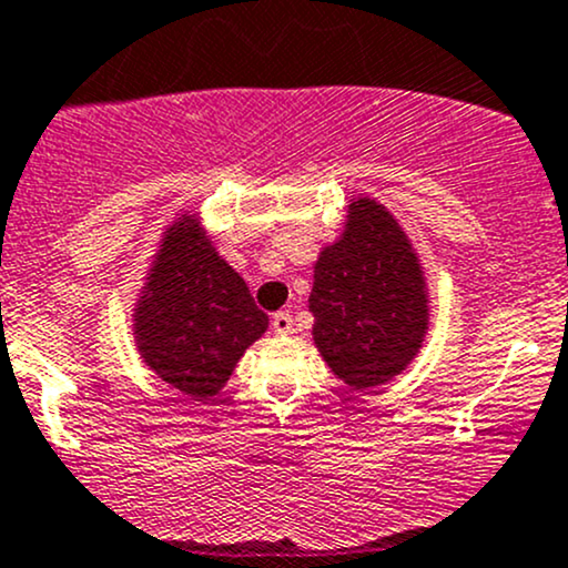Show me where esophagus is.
I'll list each match as a JSON object with an SVG mask.
<instances>
[{
    "instance_id": "34e87169",
    "label": "esophagus",
    "mask_w": 568,
    "mask_h": 568,
    "mask_svg": "<svg viewBox=\"0 0 568 568\" xmlns=\"http://www.w3.org/2000/svg\"><path fill=\"white\" fill-rule=\"evenodd\" d=\"M271 327L276 335H290L295 331V322H292V314H286V311H278V314H273L271 320Z\"/></svg>"
}]
</instances>
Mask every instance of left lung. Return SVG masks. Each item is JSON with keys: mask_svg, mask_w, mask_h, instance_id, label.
Here are the masks:
<instances>
[{"mask_svg": "<svg viewBox=\"0 0 568 568\" xmlns=\"http://www.w3.org/2000/svg\"><path fill=\"white\" fill-rule=\"evenodd\" d=\"M308 308L314 344L349 387H379L412 363L428 331L419 260L400 224L371 197L349 205L338 243L320 254Z\"/></svg>", "mask_w": 568, "mask_h": 568, "instance_id": "obj_1", "label": "left lung"}]
</instances>
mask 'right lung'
Listing matches in <instances>:
<instances>
[{"label": "right lung", "instance_id": "1", "mask_svg": "<svg viewBox=\"0 0 568 568\" xmlns=\"http://www.w3.org/2000/svg\"><path fill=\"white\" fill-rule=\"evenodd\" d=\"M265 327L246 282L197 219L170 224L135 308L138 349L151 371L184 395L211 398Z\"/></svg>", "mask_w": 568, "mask_h": 568}]
</instances>
